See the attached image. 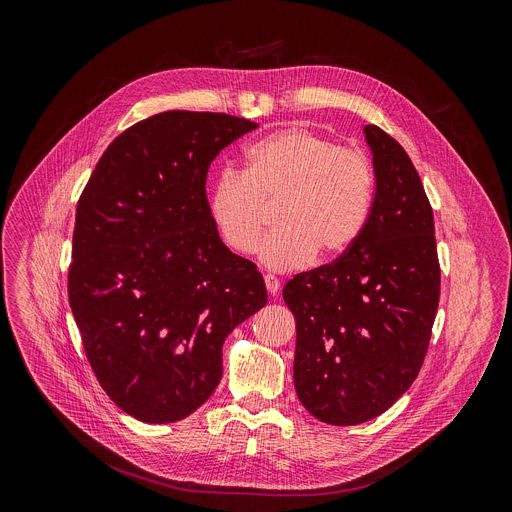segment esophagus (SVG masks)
<instances>
[{"instance_id":"esophagus-1","label":"esophagus","mask_w":512,"mask_h":512,"mask_svg":"<svg viewBox=\"0 0 512 512\" xmlns=\"http://www.w3.org/2000/svg\"><path fill=\"white\" fill-rule=\"evenodd\" d=\"M279 279L277 277H273V275H265V287H267V291H269V296H277V291H279Z\"/></svg>"}]
</instances>
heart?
<instances>
[{"instance_id": "obj_1", "label": "heart", "mask_w": 512, "mask_h": 512, "mask_svg": "<svg viewBox=\"0 0 512 512\" xmlns=\"http://www.w3.org/2000/svg\"><path fill=\"white\" fill-rule=\"evenodd\" d=\"M275 204L277 229L261 247L271 271H291L314 255L330 261L360 235L373 204V168L362 152L306 127H283L245 152V172L216 178L208 212L221 241L251 255Z\"/></svg>"}]
</instances>
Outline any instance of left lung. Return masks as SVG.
I'll return each instance as SVG.
<instances>
[{"mask_svg":"<svg viewBox=\"0 0 512 512\" xmlns=\"http://www.w3.org/2000/svg\"><path fill=\"white\" fill-rule=\"evenodd\" d=\"M375 198L356 241L332 263L283 287L296 318L294 383L330 425L385 413L415 381L440 304L433 210L399 141L364 127Z\"/></svg>","mask_w":512,"mask_h":512,"instance_id":"1","label":"left lung"}]
</instances>
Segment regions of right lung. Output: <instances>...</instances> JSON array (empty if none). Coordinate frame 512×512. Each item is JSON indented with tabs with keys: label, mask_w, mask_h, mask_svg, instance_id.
<instances>
[{
	"label": "right lung",
	"mask_w": 512,
	"mask_h": 512,
	"mask_svg": "<svg viewBox=\"0 0 512 512\" xmlns=\"http://www.w3.org/2000/svg\"><path fill=\"white\" fill-rule=\"evenodd\" d=\"M257 123L166 111L111 141L79 204L68 302L111 401L145 423L194 413L221 383L225 338L267 304L255 263L208 212L206 172Z\"/></svg>",
	"instance_id": "1"
}]
</instances>
